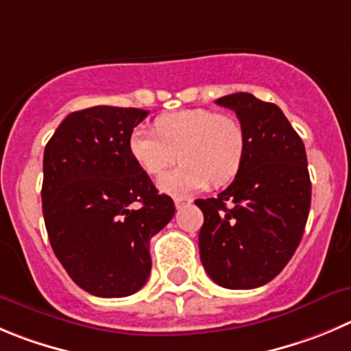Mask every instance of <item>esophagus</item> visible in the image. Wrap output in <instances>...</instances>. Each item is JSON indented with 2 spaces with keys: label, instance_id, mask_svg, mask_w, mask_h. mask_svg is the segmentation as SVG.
<instances>
[{
  "label": "esophagus",
  "instance_id": "1",
  "mask_svg": "<svg viewBox=\"0 0 351 351\" xmlns=\"http://www.w3.org/2000/svg\"><path fill=\"white\" fill-rule=\"evenodd\" d=\"M192 202V199H189V197H175V206H176V209H182V208H185V206H189Z\"/></svg>",
  "mask_w": 351,
  "mask_h": 351
}]
</instances>
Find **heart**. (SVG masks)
Masks as SVG:
<instances>
[{"mask_svg": "<svg viewBox=\"0 0 351 351\" xmlns=\"http://www.w3.org/2000/svg\"><path fill=\"white\" fill-rule=\"evenodd\" d=\"M156 131L138 126L130 133L128 150L147 175L157 176L175 162L182 165L159 178L165 194L189 195L237 173L244 154V131L228 114L185 109L156 119Z\"/></svg>", "mask_w": 351, "mask_h": 351, "instance_id": "heart-1", "label": "heart"}]
</instances>
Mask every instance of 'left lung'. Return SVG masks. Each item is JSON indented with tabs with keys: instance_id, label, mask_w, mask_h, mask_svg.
I'll list each match as a JSON object with an SVG mask.
<instances>
[{
	"instance_id": "left-lung-1",
	"label": "left lung",
	"mask_w": 351,
	"mask_h": 351,
	"mask_svg": "<svg viewBox=\"0 0 351 351\" xmlns=\"http://www.w3.org/2000/svg\"><path fill=\"white\" fill-rule=\"evenodd\" d=\"M232 109L244 131L234 182L218 197L197 199L204 215L201 261L227 289H254L289 263L303 237L312 201L306 152L282 110L251 93L216 100Z\"/></svg>"
}]
</instances>
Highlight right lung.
I'll use <instances>...</instances> for the list:
<instances>
[{
  "label": "right lung",
  "mask_w": 351,
  "mask_h": 351,
  "mask_svg": "<svg viewBox=\"0 0 351 351\" xmlns=\"http://www.w3.org/2000/svg\"><path fill=\"white\" fill-rule=\"evenodd\" d=\"M147 110L97 106L65 117L45 147L43 216L55 256L74 282L100 298L142 289L150 239L175 202L159 194L128 150Z\"/></svg>",
  "instance_id": "right-lung-1"
}]
</instances>
